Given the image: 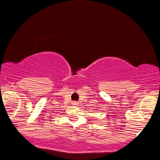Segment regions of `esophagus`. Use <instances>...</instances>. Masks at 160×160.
Listing matches in <instances>:
<instances>
[{
    "instance_id": "34e87169",
    "label": "esophagus",
    "mask_w": 160,
    "mask_h": 160,
    "mask_svg": "<svg viewBox=\"0 0 160 160\" xmlns=\"http://www.w3.org/2000/svg\"><path fill=\"white\" fill-rule=\"evenodd\" d=\"M73 104H75V105H76V104H78V103H77V102H74V103H73Z\"/></svg>"
}]
</instances>
